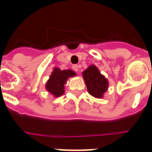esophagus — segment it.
Wrapping results in <instances>:
<instances>
[{"label": "esophagus", "mask_w": 152, "mask_h": 152, "mask_svg": "<svg viewBox=\"0 0 152 152\" xmlns=\"http://www.w3.org/2000/svg\"><path fill=\"white\" fill-rule=\"evenodd\" d=\"M72 69L74 70L75 72H77L78 69H79V66H78V65H76V64H75V65H73L72 66Z\"/></svg>", "instance_id": "obj_1"}]
</instances>
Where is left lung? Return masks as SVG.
Instances as JSON below:
<instances>
[{"label":"left lung","mask_w":152,"mask_h":152,"mask_svg":"<svg viewBox=\"0 0 152 152\" xmlns=\"http://www.w3.org/2000/svg\"><path fill=\"white\" fill-rule=\"evenodd\" d=\"M82 76L89 94L97 99H102L108 89V80L101 74L98 67L94 65L89 66L83 72Z\"/></svg>","instance_id":"8db88e82"}]
</instances>
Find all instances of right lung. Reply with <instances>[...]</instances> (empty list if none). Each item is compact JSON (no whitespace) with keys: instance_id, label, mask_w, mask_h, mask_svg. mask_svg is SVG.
I'll return each mask as SVG.
<instances>
[{"instance_id":"right-lung-1","label":"right lung","mask_w":152,"mask_h":152,"mask_svg":"<svg viewBox=\"0 0 152 152\" xmlns=\"http://www.w3.org/2000/svg\"><path fill=\"white\" fill-rule=\"evenodd\" d=\"M76 74L72 70H60L54 67L50 79L47 80L45 89L54 97H59L64 94V85L69 77H73Z\"/></svg>"}]
</instances>
